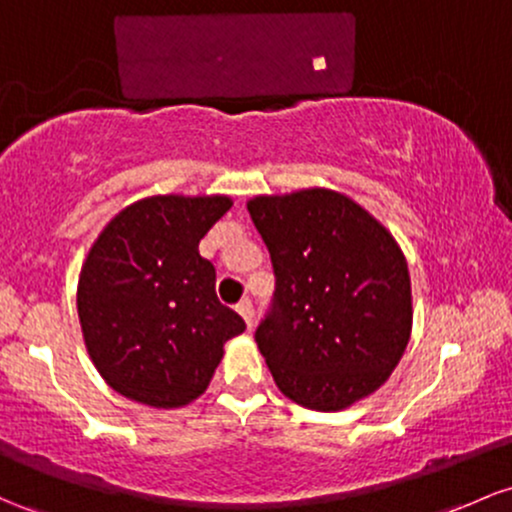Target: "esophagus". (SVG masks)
<instances>
[{"instance_id":"esophagus-1","label":"esophagus","mask_w":512,"mask_h":512,"mask_svg":"<svg viewBox=\"0 0 512 512\" xmlns=\"http://www.w3.org/2000/svg\"><path fill=\"white\" fill-rule=\"evenodd\" d=\"M235 311L243 316V320L247 323V328H252V320H255V311H252V301L250 299H243L235 306Z\"/></svg>"}]
</instances>
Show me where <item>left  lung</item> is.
Here are the masks:
<instances>
[{
	"label": "left lung",
	"mask_w": 512,
	"mask_h": 512,
	"mask_svg": "<svg viewBox=\"0 0 512 512\" xmlns=\"http://www.w3.org/2000/svg\"><path fill=\"white\" fill-rule=\"evenodd\" d=\"M277 291L255 342L279 391L311 411L350 408L386 384L413 330L401 245L350 196L325 187L247 201Z\"/></svg>",
	"instance_id": "left-lung-1"
}]
</instances>
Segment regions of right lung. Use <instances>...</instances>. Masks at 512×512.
I'll return each instance as SVG.
<instances>
[{"instance_id":"right-lung-1","label":"right lung","mask_w":512,"mask_h":512,"mask_svg":"<svg viewBox=\"0 0 512 512\" xmlns=\"http://www.w3.org/2000/svg\"><path fill=\"white\" fill-rule=\"evenodd\" d=\"M233 206L223 194L145 196L116 213L84 260L77 316L101 379L150 408L209 389L223 345L245 320L216 296L199 243Z\"/></svg>"}]
</instances>
